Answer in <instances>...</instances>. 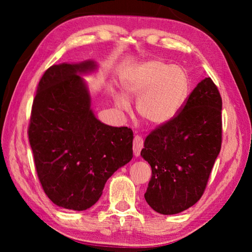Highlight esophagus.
Listing matches in <instances>:
<instances>
[{
    "mask_svg": "<svg viewBox=\"0 0 252 252\" xmlns=\"http://www.w3.org/2000/svg\"><path fill=\"white\" fill-rule=\"evenodd\" d=\"M143 148V139L142 136L140 135H135L133 139V153L135 157L140 156V152H141Z\"/></svg>",
    "mask_w": 252,
    "mask_h": 252,
    "instance_id": "34e87169",
    "label": "esophagus"
}]
</instances>
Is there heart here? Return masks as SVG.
Listing matches in <instances>:
<instances>
[{
	"mask_svg": "<svg viewBox=\"0 0 252 252\" xmlns=\"http://www.w3.org/2000/svg\"><path fill=\"white\" fill-rule=\"evenodd\" d=\"M122 89L129 99H136V112L152 126L171 121L185 104L189 92V79L182 67L160 60L133 65L122 78ZM116 105L127 111L129 100L114 96Z\"/></svg>",
	"mask_w": 252,
	"mask_h": 252,
	"instance_id": "1",
	"label": "heart"
}]
</instances>
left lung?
<instances>
[{"instance_id":"1","label":"left lung","mask_w":252,"mask_h":252,"mask_svg":"<svg viewBox=\"0 0 252 252\" xmlns=\"http://www.w3.org/2000/svg\"><path fill=\"white\" fill-rule=\"evenodd\" d=\"M222 100L210 78L199 82L171 121L146 138L141 157L152 177L144 198L161 215H176L202 197L222 141Z\"/></svg>"}]
</instances>
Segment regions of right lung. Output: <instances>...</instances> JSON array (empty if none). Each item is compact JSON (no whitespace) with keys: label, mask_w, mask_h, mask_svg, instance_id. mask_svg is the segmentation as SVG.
Returning <instances> with one entry per match:
<instances>
[{"label":"right lung","mask_w":252,"mask_h":252,"mask_svg":"<svg viewBox=\"0 0 252 252\" xmlns=\"http://www.w3.org/2000/svg\"><path fill=\"white\" fill-rule=\"evenodd\" d=\"M94 61L52 65L42 76L29 125L37 177L54 204L82 211L100 199L108 179L133 157V132L106 126L91 109L81 74Z\"/></svg>","instance_id":"1"}]
</instances>
